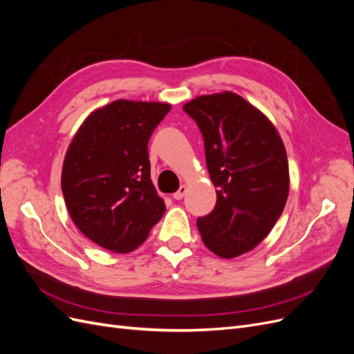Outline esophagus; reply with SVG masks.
I'll return each mask as SVG.
<instances>
[{
    "label": "esophagus",
    "instance_id": "obj_1",
    "mask_svg": "<svg viewBox=\"0 0 354 354\" xmlns=\"http://www.w3.org/2000/svg\"><path fill=\"white\" fill-rule=\"evenodd\" d=\"M186 192H187V186L181 185V186H180V189L176 192L174 195H173V198H174V199H177V201H180L181 198H183V196L186 195Z\"/></svg>",
    "mask_w": 354,
    "mask_h": 354
}]
</instances>
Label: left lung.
Listing matches in <instances>:
<instances>
[{"label":"left lung","mask_w":354,"mask_h":354,"mask_svg":"<svg viewBox=\"0 0 354 354\" xmlns=\"http://www.w3.org/2000/svg\"><path fill=\"white\" fill-rule=\"evenodd\" d=\"M183 109L196 121L217 203L196 226L221 259L252 251L276 224L289 194L282 138L261 111L239 94L199 95Z\"/></svg>","instance_id":"1"}]
</instances>
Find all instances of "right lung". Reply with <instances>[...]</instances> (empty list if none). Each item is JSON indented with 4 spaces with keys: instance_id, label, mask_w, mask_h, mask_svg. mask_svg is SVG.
Segmentation results:
<instances>
[{
    "instance_id": "add662e5",
    "label": "right lung",
    "mask_w": 354,
    "mask_h": 354,
    "mask_svg": "<svg viewBox=\"0 0 354 354\" xmlns=\"http://www.w3.org/2000/svg\"><path fill=\"white\" fill-rule=\"evenodd\" d=\"M169 103L115 100L93 111L75 133L62 168L72 221L112 252H131L162 218L147 143Z\"/></svg>"
}]
</instances>
